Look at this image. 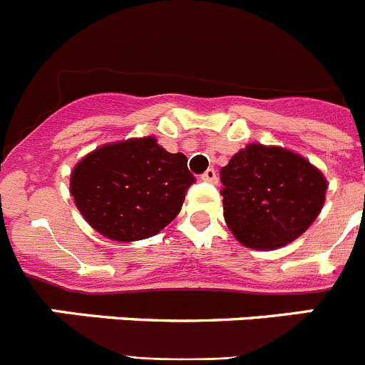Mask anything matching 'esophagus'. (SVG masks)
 Returning a JSON list of instances; mask_svg holds the SVG:
<instances>
[{"instance_id":"esophagus-1","label":"esophagus","mask_w":365,"mask_h":365,"mask_svg":"<svg viewBox=\"0 0 365 365\" xmlns=\"http://www.w3.org/2000/svg\"><path fill=\"white\" fill-rule=\"evenodd\" d=\"M201 179L206 180V182H217V172H215L214 168H208L201 175Z\"/></svg>"}]
</instances>
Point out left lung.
Here are the masks:
<instances>
[{"label": "left lung", "instance_id": "1", "mask_svg": "<svg viewBox=\"0 0 365 365\" xmlns=\"http://www.w3.org/2000/svg\"><path fill=\"white\" fill-rule=\"evenodd\" d=\"M225 221L240 243L272 250L311 227L325 202L327 180L302 155L248 144L221 168Z\"/></svg>", "mask_w": 365, "mask_h": 365}]
</instances>
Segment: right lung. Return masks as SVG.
Listing matches in <instances>:
<instances>
[{"mask_svg":"<svg viewBox=\"0 0 365 365\" xmlns=\"http://www.w3.org/2000/svg\"><path fill=\"white\" fill-rule=\"evenodd\" d=\"M193 182L185 155L155 137L128 138L86 155L71 173V195L96 232L130 243L170 225Z\"/></svg>","mask_w":365,"mask_h":365,"instance_id":"1","label":"right lung"}]
</instances>
